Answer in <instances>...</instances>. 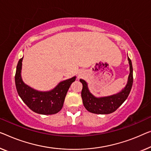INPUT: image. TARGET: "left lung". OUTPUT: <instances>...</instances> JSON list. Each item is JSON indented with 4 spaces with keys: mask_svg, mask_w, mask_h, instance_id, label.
<instances>
[{
    "mask_svg": "<svg viewBox=\"0 0 151 151\" xmlns=\"http://www.w3.org/2000/svg\"><path fill=\"white\" fill-rule=\"evenodd\" d=\"M129 63L130 73L128 81L124 89L120 93L109 97L97 98L90 93L87 84L84 80L80 79L83 84L81 98L83 104L89 112L94 114H110L116 111L125 102L131 91L133 84V68L131 60L128 58Z\"/></svg>",
    "mask_w": 151,
    "mask_h": 151,
    "instance_id": "8db88e82",
    "label": "left lung"
}]
</instances>
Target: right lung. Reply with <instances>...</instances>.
<instances>
[{"label":"right lung","instance_id":"add662e5","mask_svg":"<svg viewBox=\"0 0 151 151\" xmlns=\"http://www.w3.org/2000/svg\"><path fill=\"white\" fill-rule=\"evenodd\" d=\"M21 58L17 65L15 76V86L19 97L30 109L41 114H53L62 109L64 99L70 86L75 81V76L64 81L58 84L51 91L40 92L36 91L22 81L21 69L22 65Z\"/></svg>","mask_w":151,"mask_h":151}]
</instances>
